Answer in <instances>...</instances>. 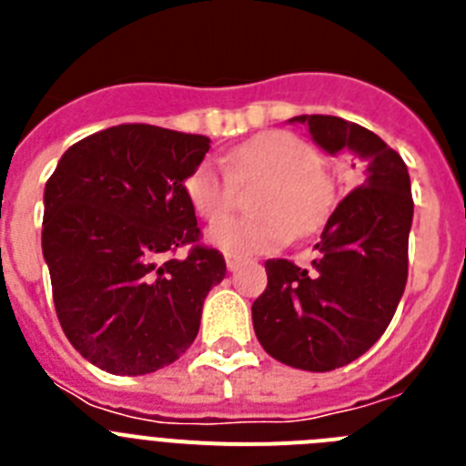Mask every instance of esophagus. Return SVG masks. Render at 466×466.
Segmentation results:
<instances>
[{
  "instance_id": "34e87169",
  "label": "esophagus",
  "mask_w": 466,
  "mask_h": 466,
  "mask_svg": "<svg viewBox=\"0 0 466 466\" xmlns=\"http://www.w3.org/2000/svg\"><path fill=\"white\" fill-rule=\"evenodd\" d=\"M226 266H228V270H238L242 266V258L236 254H226Z\"/></svg>"
}]
</instances>
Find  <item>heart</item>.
Masks as SVG:
<instances>
[{"mask_svg":"<svg viewBox=\"0 0 466 466\" xmlns=\"http://www.w3.org/2000/svg\"><path fill=\"white\" fill-rule=\"evenodd\" d=\"M226 166L205 160L184 179V193L198 217L214 221L232 207L236 178H263L252 215L217 221L208 230L212 245L228 254L273 252L294 233H312L331 209V184L319 170V154L291 133H263L226 156Z\"/></svg>","mask_w":466,"mask_h":466,"instance_id":"heart-1","label":"heart"}]
</instances>
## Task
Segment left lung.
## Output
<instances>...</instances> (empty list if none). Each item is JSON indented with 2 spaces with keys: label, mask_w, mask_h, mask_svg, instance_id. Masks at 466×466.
<instances>
[{
  "label": "left lung",
  "mask_w": 466,
  "mask_h": 466,
  "mask_svg": "<svg viewBox=\"0 0 466 466\" xmlns=\"http://www.w3.org/2000/svg\"><path fill=\"white\" fill-rule=\"evenodd\" d=\"M329 154H355V187L329 217L310 268L266 261L268 284L252 322L270 357L303 371H333L371 348L409 278L413 198L406 163L376 133L339 116H294Z\"/></svg>",
  "instance_id": "1"
}]
</instances>
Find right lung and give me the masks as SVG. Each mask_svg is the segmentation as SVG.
Here are the masks:
<instances>
[{
    "label": "right lung",
    "instance_id": "add662e5",
    "mask_svg": "<svg viewBox=\"0 0 466 466\" xmlns=\"http://www.w3.org/2000/svg\"><path fill=\"white\" fill-rule=\"evenodd\" d=\"M208 151L205 135L121 123L72 144L48 177L53 303L69 343L102 371L154 373L196 340L205 296L226 278L184 193Z\"/></svg>",
    "mask_w": 466,
    "mask_h": 466
}]
</instances>
